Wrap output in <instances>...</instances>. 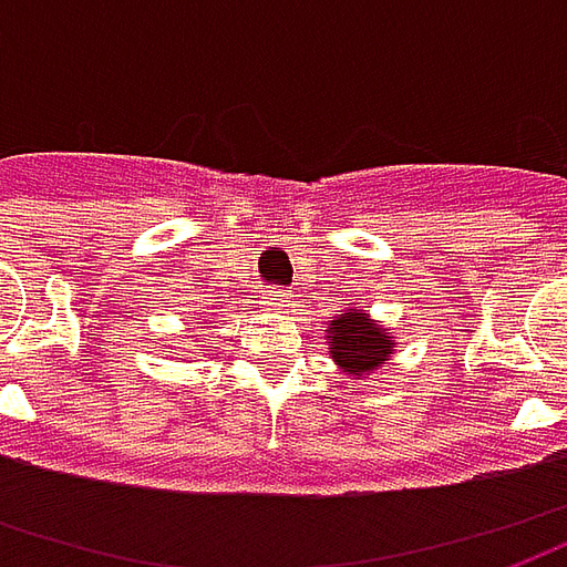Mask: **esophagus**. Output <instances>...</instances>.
Here are the masks:
<instances>
[{
    "label": "esophagus",
    "mask_w": 567,
    "mask_h": 567,
    "mask_svg": "<svg viewBox=\"0 0 567 567\" xmlns=\"http://www.w3.org/2000/svg\"><path fill=\"white\" fill-rule=\"evenodd\" d=\"M295 303V297L288 295V291H270V295L264 297V307L272 309V312H279V309H288Z\"/></svg>",
    "instance_id": "obj_1"
}]
</instances>
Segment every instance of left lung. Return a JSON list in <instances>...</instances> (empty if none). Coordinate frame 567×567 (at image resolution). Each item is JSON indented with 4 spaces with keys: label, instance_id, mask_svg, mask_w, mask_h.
I'll list each match as a JSON object with an SVG mask.
<instances>
[{
    "label": "left lung",
    "instance_id": "left-lung-1",
    "mask_svg": "<svg viewBox=\"0 0 567 567\" xmlns=\"http://www.w3.org/2000/svg\"><path fill=\"white\" fill-rule=\"evenodd\" d=\"M331 337L333 361L355 377H368L392 355V340L368 319V312H343V319L331 324Z\"/></svg>",
    "mask_w": 567,
    "mask_h": 567
}]
</instances>
